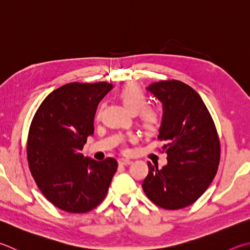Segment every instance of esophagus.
<instances>
[{
  "label": "esophagus",
  "mask_w": 250,
  "mask_h": 250,
  "mask_svg": "<svg viewBox=\"0 0 250 250\" xmlns=\"http://www.w3.org/2000/svg\"><path fill=\"white\" fill-rule=\"evenodd\" d=\"M131 163H132V161L128 160V158H120V160H119L120 165H130Z\"/></svg>",
  "instance_id": "1"
}]
</instances>
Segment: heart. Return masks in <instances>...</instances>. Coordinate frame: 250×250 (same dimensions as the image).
Masks as SVG:
<instances>
[{"label":"heart","mask_w":250,"mask_h":250,"mask_svg":"<svg viewBox=\"0 0 250 250\" xmlns=\"http://www.w3.org/2000/svg\"><path fill=\"white\" fill-rule=\"evenodd\" d=\"M118 97L131 112H138L145 130L154 131L161 124V113L152 107H146L147 97L140 86L128 83L118 92Z\"/></svg>","instance_id":"heart-1"}]
</instances>
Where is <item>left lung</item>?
Returning a JSON list of instances; mask_svg holds the SVG:
<instances>
[{
	"instance_id": "1",
	"label": "left lung",
	"mask_w": 250,
	"mask_h": 250,
	"mask_svg": "<svg viewBox=\"0 0 250 250\" xmlns=\"http://www.w3.org/2000/svg\"><path fill=\"white\" fill-rule=\"evenodd\" d=\"M146 89L163 105L158 139L167 164L148 162L142 188L156 206L177 210L197 201L215 177L220 141L212 117L196 90L180 81H161Z\"/></svg>"
}]
</instances>
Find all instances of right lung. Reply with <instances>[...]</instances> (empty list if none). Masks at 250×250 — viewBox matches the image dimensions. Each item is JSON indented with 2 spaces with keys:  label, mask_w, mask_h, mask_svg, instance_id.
I'll list each match as a JSON object with an SVG mask.
<instances>
[{
  "label": "right lung",
  "mask_w": 250,
  "mask_h": 250,
  "mask_svg": "<svg viewBox=\"0 0 250 250\" xmlns=\"http://www.w3.org/2000/svg\"><path fill=\"white\" fill-rule=\"evenodd\" d=\"M112 85L69 83L53 90L31 121L27 160L40 191L53 206L70 213H85L106 197L117 170L115 158L97 162L81 153L94 134L99 102Z\"/></svg>",
  "instance_id": "obj_1"
}]
</instances>
